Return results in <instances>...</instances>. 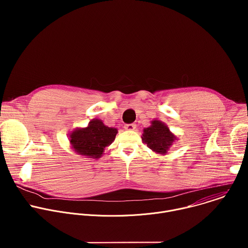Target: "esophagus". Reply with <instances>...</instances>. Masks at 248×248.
<instances>
[{
  "label": "esophagus",
  "mask_w": 248,
  "mask_h": 248,
  "mask_svg": "<svg viewBox=\"0 0 248 248\" xmlns=\"http://www.w3.org/2000/svg\"><path fill=\"white\" fill-rule=\"evenodd\" d=\"M135 127H136L135 124H127L124 125V129L126 130H134Z\"/></svg>",
  "instance_id": "esophagus-1"
}]
</instances>
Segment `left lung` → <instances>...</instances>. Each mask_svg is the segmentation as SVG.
Masks as SVG:
<instances>
[{
    "label": "left lung",
    "mask_w": 248,
    "mask_h": 248,
    "mask_svg": "<svg viewBox=\"0 0 248 248\" xmlns=\"http://www.w3.org/2000/svg\"><path fill=\"white\" fill-rule=\"evenodd\" d=\"M151 124V126L146 127L143 130V142H145L152 151L160 154H166L175 137L162 122L153 121Z\"/></svg>",
    "instance_id": "obj_1"
}]
</instances>
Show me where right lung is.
Wrapping results in <instances>:
<instances>
[{
    "mask_svg": "<svg viewBox=\"0 0 248 248\" xmlns=\"http://www.w3.org/2000/svg\"><path fill=\"white\" fill-rule=\"evenodd\" d=\"M117 128L105 125L100 120H93L85 128H78L70 134V144L75 151L90 158H100L105 147L116 138Z\"/></svg>",
    "mask_w": 248,
    "mask_h": 248,
    "instance_id": "obj_1",
    "label": "right lung"
}]
</instances>
